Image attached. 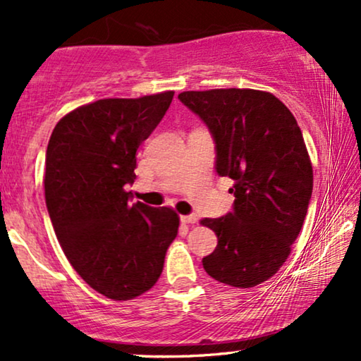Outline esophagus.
Here are the masks:
<instances>
[{
  "label": "esophagus",
  "instance_id": "1",
  "mask_svg": "<svg viewBox=\"0 0 361 361\" xmlns=\"http://www.w3.org/2000/svg\"><path fill=\"white\" fill-rule=\"evenodd\" d=\"M181 222H183V224H197L198 222V217L195 214L181 215Z\"/></svg>",
  "mask_w": 361,
  "mask_h": 361
}]
</instances>
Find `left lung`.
Listing matches in <instances>:
<instances>
[{
  "instance_id": "1",
  "label": "left lung",
  "mask_w": 361,
  "mask_h": 361,
  "mask_svg": "<svg viewBox=\"0 0 361 361\" xmlns=\"http://www.w3.org/2000/svg\"><path fill=\"white\" fill-rule=\"evenodd\" d=\"M178 98L209 127L217 175L234 181L233 212L202 221L219 241L202 263L221 283L255 287L287 261L307 215L312 164L300 127L267 91H183Z\"/></svg>"
}]
</instances>
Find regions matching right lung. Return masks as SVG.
Listing matches in <instances>:
<instances>
[{"mask_svg":"<svg viewBox=\"0 0 361 361\" xmlns=\"http://www.w3.org/2000/svg\"><path fill=\"white\" fill-rule=\"evenodd\" d=\"M175 91L105 98L69 111L45 154V204L66 258L91 288L130 300L154 287L178 234L173 209L130 204L135 152Z\"/></svg>","mask_w":361,"mask_h":361,"instance_id":"add662e5","label":"right lung"}]
</instances>
